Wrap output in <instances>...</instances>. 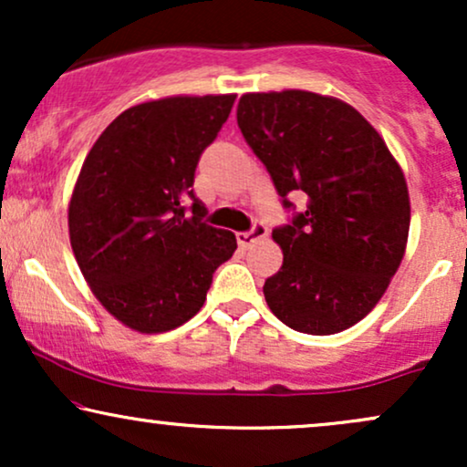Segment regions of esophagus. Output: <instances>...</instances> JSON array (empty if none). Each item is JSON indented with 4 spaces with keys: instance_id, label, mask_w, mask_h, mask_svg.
Listing matches in <instances>:
<instances>
[{
    "instance_id": "esophagus-1",
    "label": "esophagus",
    "mask_w": 467,
    "mask_h": 467,
    "mask_svg": "<svg viewBox=\"0 0 467 467\" xmlns=\"http://www.w3.org/2000/svg\"><path fill=\"white\" fill-rule=\"evenodd\" d=\"M265 234H267V228L264 223H254L248 233H237V241L241 248H250V245L256 244L259 239H265Z\"/></svg>"
}]
</instances>
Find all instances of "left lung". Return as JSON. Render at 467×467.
Instances as JSON below:
<instances>
[{"instance_id":"1","label":"left lung","mask_w":467,"mask_h":467,"mask_svg":"<svg viewBox=\"0 0 467 467\" xmlns=\"http://www.w3.org/2000/svg\"><path fill=\"white\" fill-rule=\"evenodd\" d=\"M237 122L285 208L283 265L264 285L267 307L294 331L329 336L367 316L404 259L410 200L401 166L371 122L345 100L305 89L244 94Z\"/></svg>"}]
</instances>
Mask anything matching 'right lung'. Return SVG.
Listing matches in <instances>:
<instances>
[{
	"mask_svg": "<svg viewBox=\"0 0 467 467\" xmlns=\"http://www.w3.org/2000/svg\"><path fill=\"white\" fill-rule=\"evenodd\" d=\"M237 96H169L122 111L85 158L67 208L69 244L100 305L140 334L202 309L213 275L237 250L202 222L191 186ZM193 200V215L181 203Z\"/></svg>",
	"mask_w": 467,
	"mask_h": 467,
	"instance_id": "1",
	"label": "right lung"
}]
</instances>
